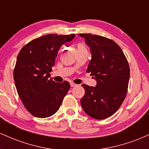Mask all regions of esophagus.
<instances>
[{
	"label": "esophagus",
	"instance_id": "obj_1",
	"mask_svg": "<svg viewBox=\"0 0 149 149\" xmlns=\"http://www.w3.org/2000/svg\"><path fill=\"white\" fill-rule=\"evenodd\" d=\"M70 85H71V87H76V86H77V85L75 84V83H70Z\"/></svg>",
	"mask_w": 149,
	"mask_h": 149
}]
</instances>
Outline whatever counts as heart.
<instances>
[{"label": "heart", "instance_id": "obj_1", "mask_svg": "<svg viewBox=\"0 0 149 149\" xmlns=\"http://www.w3.org/2000/svg\"><path fill=\"white\" fill-rule=\"evenodd\" d=\"M78 52H83V51H88L87 50L86 47L85 45H83V43H78Z\"/></svg>", "mask_w": 149, "mask_h": 149}]
</instances>
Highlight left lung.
<instances>
[{
  "mask_svg": "<svg viewBox=\"0 0 149 149\" xmlns=\"http://www.w3.org/2000/svg\"><path fill=\"white\" fill-rule=\"evenodd\" d=\"M90 48L92 59L87 72L95 78L96 87L83 84L85 95L80 100L84 111L97 120L105 119L117 111L127 95L130 66L116 42L91 33H80Z\"/></svg>",
  "mask_w": 149,
  "mask_h": 149,
  "instance_id": "1",
  "label": "left lung"
}]
</instances>
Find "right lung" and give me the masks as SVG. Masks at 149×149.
I'll list each match as a JSON object with an SVG mask.
<instances>
[{
  "instance_id": "1",
  "label": "right lung",
  "mask_w": 149,
  "mask_h": 149,
  "mask_svg": "<svg viewBox=\"0 0 149 149\" xmlns=\"http://www.w3.org/2000/svg\"><path fill=\"white\" fill-rule=\"evenodd\" d=\"M74 37L47 34L30 41L19 52L13 73L15 86L24 107L35 117L55 113L69 91V82L53 81L49 73L61 46Z\"/></svg>"
}]
</instances>
